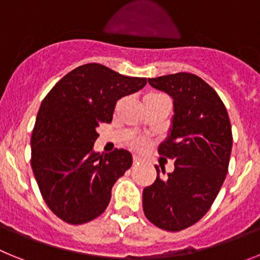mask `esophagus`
Segmentation results:
<instances>
[{"instance_id":"obj_1","label":"esophagus","mask_w":260,"mask_h":260,"mask_svg":"<svg viewBox=\"0 0 260 260\" xmlns=\"http://www.w3.org/2000/svg\"><path fill=\"white\" fill-rule=\"evenodd\" d=\"M133 164H135V165L141 164V158L137 157V155H133Z\"/></svg>"}]
</instances>
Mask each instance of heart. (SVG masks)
Listing matches in <instances>:
<instances>
[{
	"label": "heart",
	"mask_w": 260,
	"mask_h": 260,
	"mask_svg": "<svg viewBox=\"0 0 260 260\" xmlns=\"http://www.w3.org/2000/svg\"><path fill=\"white\" fill-rule=\"evenodd\" d=\"M155 95H159V94H152V95H148V96H155ZM129 145L131 148H133L135 150H143V149H145L146 146V141L144 139H132L129 141Z\"/></svg>",
	"instance_id": "b5f03b06"
}]
</instances>
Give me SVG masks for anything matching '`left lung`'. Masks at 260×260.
<instances>
[{"instance_id":"left-lung-1","label":"left lung","mask_w":260,"mask_h":260,"mask_svg":"<svg viewBox=\"0 0 260 260\" xmlns=\"http://www.w3.org/2000/svg\"><path fill=\"white\" fill-rule=\"evenodd\" d=\"M150 86L174 99L173 127L158 148L174 161L173 173L155 166L157 179L143 192L146 218L168 232L196 224L209 211L229 168L232 125L218 94L192 73L149 78Z\"/></svg>"}]
</instances>
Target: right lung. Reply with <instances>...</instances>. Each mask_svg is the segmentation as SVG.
I'll list each match as a JSON object with an SVG mask.
<instances>
[{"mask_svg":"<svg viewBox=\"0 0 260 260\" xmlns=\"http://www.w3.org/2000/svg\"><path fill=\"white\" fill-rule=\"evenodd\" d=\"M146 78L128 77L91 62L76 68L43 99L31 136V168L48 208L72 225L94 220L107 208L111 189L132 166V154L92 150L101 123H111L120 98Z\"/></svg>","mask_w":260,"mask_h":260,"instance_id":"1","label":"right lung"}]
</instances>
